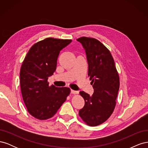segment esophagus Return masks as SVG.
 <instances>
[{
	"mask_svg": "<svg viewBox=\"0 0 148 148\" xmlns=\"http://www.w3.org/2000/svg\"><path fill=\"white\" fill-rule=\"evenodd\" d=\"M71 94H73V95H78V91H74V90H72V89H71Z\"/></svg>",
	"mask_w": 148,
	"mask_h": 148,
	"instance_id": "34e87169",
	"label": "esophagus"
}]
</instances>
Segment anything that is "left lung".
Wrapping results in <instances>:
<instances>
[{"label":"left lung","mask_w":148,"mask_h":148,"mask_svg":"<svg viewBox=\"0 0 148 148\" xmlns=\"http://www.w3.org/2000/svg\"><path fill=\"white\" fill-rule=\"evenodd\" d=\"M77 41L86 52L88 77L94 88L92 95L80 91L85 104L79 115L89 126L102 124L112 114L116 105L120 79L115 62L109 49L98 40L82 37Z\"/></svg>","instance_id":"obj_1"}]
</instances>
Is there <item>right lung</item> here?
<instances>
[{
  "mask_svg": "<svg viewBox=\"0 0 148 148\" xmlns=\"http://www.w3.org/2000/svg\"><path fill=\"white\" fill-rule=\"evenodd\" d=\"M71 42L46 38L34 44L23 62L20 73L21 95L28 112L36 119L52 117L70 95L69 88L49 86L47 79L56 70L60 51Z\"/></svg>",
  "mask_w": 148,
  "mask_h": 148,
  "instance_id": "right-lung-1",
  "label": "right lung"
}]
</instances>
